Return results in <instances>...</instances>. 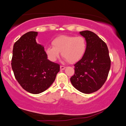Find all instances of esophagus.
Segmentation results:
<instances>
[{
	"label": "esophagus",
	"mask_w": 126,
	"mask_h": 126,
	"mask_svg": "<svg viewBox=\"0 0 126 126\" xmlns=\"http://www.w3.org/2000/svg\"><path fill=\"white\" fill-rule=\"evenodd\" d=\"M65 68H66V67L64 66H60V69H61V70H64Z\"/></svg>",
	"instance_id": "obj_1"
}]
</instances>
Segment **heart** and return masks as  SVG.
<instances>
[{
	"instance_id": "b5f03b06",
	"label": "heart",
	"mask_w": 126,
	"mask_h": 126,
	"mask_svg": "<svg viewBox=\"0 0 126 126\" xmlns=\"http://www.w3.org/2000/svg\"><path fill=\"white\" fill-rule=\"evenodd\" d=\"M52 45L45 48V54L49 60L55 62L61 52L64 60L74 63L80 60L84 55L87 41L81 36L60 35L53 39Z\"/></svg>"
}]
</instances>
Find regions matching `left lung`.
<instances>
[{"label":"left lung","mask_w":126,"mask_h":126,"mask_svg":"<svg viewBox=\"0 0 126 126\" xmlns=\"http://www.w3.org/2000/svg\"><path fill=\"white\" fill-rule=\"evenodd\" d=\"M87 41V49L80 60L74 64L75 73L70 80L75 88L90 94L99 90L106 81L110 69L107 46L93 32H80Z\"/></svg>","instance_id":"obj_1"}]
</instances>
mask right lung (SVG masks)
Returning a JSON list of instances; mask_svg holds the SVG:
<instances>
[{
    "instance_id": "add662e5",
    "label": "right lung",
    "mask_w": 126,
    "mask_h": 126,
    "mask_svg": "<svg viewBox=\"0 0 126 126\" xmlns=\"http://www.w3.org/2000/svg\"><path fill=\"white\" fill-rule=\"evenodd\" d=\"M36 32L22 35L13 46L11 67L25 91L39 94L50 87L60 71V65L47 59L43 46L38 44Z\"/></svg>"
}]
</instances>
